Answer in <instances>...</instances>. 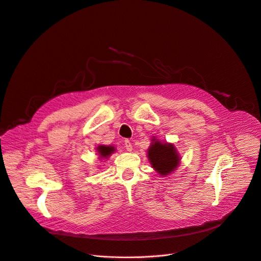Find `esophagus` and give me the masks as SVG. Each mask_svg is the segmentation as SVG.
I'll use <instances>...</instances> for the list:
<instances>
[{
    "mask_svg": "<svg viewBox=\"0 0 261 261\" xmlns=\"http://www.w3.org/2000/svg\"><path fill=\"white\" fill-rule=\"evenodd\" d=\"M124 147H125V149L127 151H132L133 150V145H132L129 140H125V141H124Z\"/></svg>",
    "mask_w": 261,
    "mask_h": 261,
    "instance_id": "obj_1",
    "label": "esophagus"
}]
</instances>
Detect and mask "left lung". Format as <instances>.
Returning a JSON list of instances; mask_svg holds the SVG:
<instances>
[{
  "mask_svg": "<svg viewBox=\"0 0 261 261\" xmlns=\"http://www.w3.org/2000/svg\"><path fill=\"white\" fill-rule=\"evenodd\" d=\"M154 141V140H153ZM148 159L152 167L161 175L173 171L179 163V158L172 144L154 142L148 149Z\"/></svg>",
  "mask_w": 261,
  "mask_h": 261,
  "instance_id": "left-lung-1",
  "label": "left lung"
}]
</instances>
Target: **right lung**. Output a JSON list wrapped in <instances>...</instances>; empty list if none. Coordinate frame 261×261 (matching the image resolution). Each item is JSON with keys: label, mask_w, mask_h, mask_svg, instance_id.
<instances>
[{"label": "right lung", "mask_w": 261, "mask_h": 261, "mask_svg": "<svg viewBox=\"0 0 261 261\" xmlns=\"http://www.w3.org/2000/svg\"><path fill=\"white\" fill-rule=\"evenodd\" d=\"M114 147H112V146H99L98 147V152H99V154L101 155V158H107V156H109L112 152H114Z\"/></svg>", "instance_id": "obj_1"}]
</instances>
